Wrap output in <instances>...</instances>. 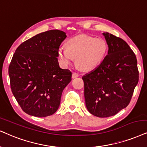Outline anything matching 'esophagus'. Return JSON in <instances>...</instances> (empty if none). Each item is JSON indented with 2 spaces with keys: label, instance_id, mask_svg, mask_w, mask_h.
<instances>
[{
  "label": "esophagus",
  "instance_id": "1",
  "mask_svg": "<svg viewBox=\"0 0 147 147\" xmlns=\"http://www.w3.org/2000/svg\"><path fill=\"white\" fill-rule=\"evenodd\" d=\"M78 74L76 73V72H73V74H72V78H78Z\"/></svg>",
  "mask_w": 147,
  "mask_h": 147
}]
</instances>
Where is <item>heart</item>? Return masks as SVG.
<instances>
[{"label":"heart","instance_id":"1","mask_svg":"<svg viewBox=\"0 0 147 147\" xmlns=\"http://www.w3.org/2000/svg\"><path fill=\"white\" fill-rule=\"evenodd\" d=\"M108 51L107 41L102 37L86 35H77L68 39L66 48L58 50V57L65 67H69L76 59V65L80 69L88 71L99 66Z\"/></svg>","mask_w":147,"mask_h":147}]
</instances>
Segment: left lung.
I'll list each match as a JSON object with an SVG mask.
<instances>
[{"label": "left lung", "mask_w": 147, "mask_h": 147, "mask_svg": "<svg viewBox=\"0 0 147 147\" xmlns=\"http://www.w3.org/2000/svg\"><path fill=\"white\" fill-rule=\"evenodd\" d=\"M108 55L95 69L82 77L85 104L98 117L115 115L131 101L139 80L134 52L123 39L104 32Z\"/></svg>", "instance_id": "obj_1"}]
</instances>
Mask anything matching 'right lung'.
<instances>
[{"mask_svg": "<svg viewBox=\"0 0 147 147\" xmlns=\"http://www.w3.org/2000/svg\"><path fill=\"white\" fill-rule=\"evenodd\" d=\"M67 37L62 30L37 34L16 49L9 67L11 91L24 112L46 117L57 112L71 72L58 63V50Z\"/></svg>", "mask_w": 147, "mask_h": 147, "instance_id": "add662e5", "label": "right lung"}]
</instances>
